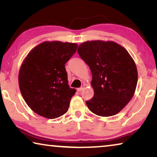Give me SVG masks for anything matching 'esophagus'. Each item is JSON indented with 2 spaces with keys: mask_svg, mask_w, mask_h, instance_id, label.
Here are the masks:
<instances>
[{
  "mask_svg": "<svg viewBox=\"0 0 157 157\" xmlns=\"http://www.w3.org/2000/svg\"><path fill=\"white\" fill-rule=\"evenodd\" d=\"M84 89V87L82 86V87H80V88H78V89H77V91H78V92H80V91H83Z\"/></svg>",
  "mask_w": 157,
  "mask_h": 157,
  "instance_id": "esophagus-1",
  "label": "esophagus"
}]
</instances>
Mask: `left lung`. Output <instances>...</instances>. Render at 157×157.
I'll use <instances>...</instances> for the list:
<instances>
[{"instance_id":"obj_1","label":"left lung","mask_w":157,"mask_h":157,"mask_svg":"<svg viewBox=\"0 0 157 157\" xmlns=\"http://www.w3.org/2000/svg\"><path fill=\"white\" fill-rule=\"evenodd\" d=\"M78 52L89 66L94 95L86 103L98 116H114L125 107L134 95L138 72L134 59L121 45L111 41H87Z\"/></svg>"}]
</instances>
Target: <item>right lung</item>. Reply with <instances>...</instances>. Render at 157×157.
<instances>
[{"mask_svg": "<svg viewBox=\"0 0 157 157\" xmlns=\"http://www.w3.org/2000/svg\"><path fill=\"white\" fill-rule=\"evenodd\" d=\"M78 44L44 41L34 47L23 60L18 84L28 107L49 119L67 112L76 90L70 88L65 63L76 52Z\"/></svg>", "mask_w": 157, "mask_h": 157, "instance_id": "obj_1", "label": "right lung"}]
</instances>
